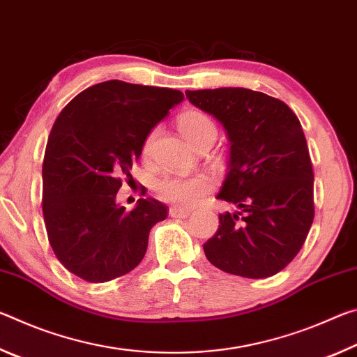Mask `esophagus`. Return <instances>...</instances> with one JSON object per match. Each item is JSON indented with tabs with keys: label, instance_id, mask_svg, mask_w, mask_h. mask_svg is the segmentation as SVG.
<instances>
[{
	"label": "esophagus",
	"instance_id": "esophagus-1",
	"mask_svg": "<svg viewBox=\"0 0 357 357\" xmlns=\"http://www.w3.org/2000/svg\"><path fill=\"white\" fill-rule=\"evenodd\" d=\"M168 214H170V217H173V219H185V217L189 215V211L179 209V208H170Z\"/></svg>",
	"mask_w": 357,
	"mask_h": 357
}]
</instances>
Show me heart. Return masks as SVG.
Instances as JSON below:
<instances>
[{
	"instance_id": "obj_1",
	"label": "heart",
	"mask_w": 357,
	"mask_h": 357,
	"mask_svg": "<svg viewBox=\"0 0 357 357\" xmlns=\"http://www.w3.org/2000/svg\"><path fill=\"white\" fill-rule=\"evenodd\" d=\"M178 126L181 134L189 142L193 148H200L202 144L214 143L217 137V128L208 114L202 112L190 110L179 116ZM155 138V130L144 138L143 154L148 155L151 153ZM211 189L209 181L204 176H192V178H174L167 176L157 181L155 193L160 200L168 202L178 208H192L202 198L206 195Z\"/></svg>"
}]
</instances>
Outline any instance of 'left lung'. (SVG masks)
Listing matches in <instances>:
<instances>
[{
  "label": "left lung",
  "mask_w": 357,
  "mask_h": 357,
  "mask_svg": "<svg viewBox=\"0 0 357 357\" xmlns=\"http://www.w3.org/2000/svg\"><path fill=\"white\" fill-rule=\"evenodd\" d=\"M214 116L229 142L227 176L217 198L234 213L203 249L228 274L266 279L298 255L313 222V170L305 135L285 102L245 88L185 91Z\"/></svg>",
  "instance_id": "left-lung-1"
}]
</instances>
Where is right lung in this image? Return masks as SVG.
Wrapping results in <instances>:
<instances>
[{
  "label": "right lung",
  "mask_w": 357,
  "mask_h": 357,
  "mask_svg": "<svg viewBox=\"0 0 357 357\" xmlns=\"http://www.w3.org/2000/svg\"><path fill=\"white\" fill-rule=\"evenodd\" d=\"M183 100L178 89L108 80L59 113L42 167V211L52 249L72 274L104 283L140 264L167 206L140 198L126 211L116 193L121 178H132L144 138Z\"/></svg>",
  "instance_id": "1"
}]
</instances>
